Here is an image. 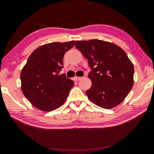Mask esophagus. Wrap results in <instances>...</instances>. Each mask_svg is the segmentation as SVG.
I'll use <instances>...</instances> for the list:
<instances>
[{
    "mask_svg": "<svg viewBox=\"0 0 154 154\" xmlns=\"http://www.w3.org/2000/svg\"><path fill=\"white\" fill-rule=\"evenodd\" d=\"M82 77H74V80L75 81H77H77H79L81 79H82Z\"/></svg>",
    "mask_w": 154,
    "mask_h": 154,
    "instance_id": "obj_1",
    "label": "esophagus"
}]
</instances>
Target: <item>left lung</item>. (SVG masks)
Masks as SVG:
<instances>
[{
    "label": "left lung",
    "instance_id": "obj_1",
    "mask_svg": "<svg viewBox=\"0 0 154 154\" xmlns=\"http://www.w3.org/2000/svg\"><path fill=\"white\" fill-rule=\"evenodd\" d=\"M75 45L92 69L88 98L103 109L119 105L134 85V66L126 52L116 44L98 39L78 41Z\"/></svg>",
    "mask_w": 154,
    "mask_h": 154
}]
</instances>
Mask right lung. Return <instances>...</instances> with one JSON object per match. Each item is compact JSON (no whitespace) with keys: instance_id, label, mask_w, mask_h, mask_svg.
<instances>
[{"instance_id":"add662e5","label":"right lung","mask_w":154,"mask_h":154,"mask_svg":"<svg viewBox=\"0 0 154 154\" xmlns=\"http://www.w3.org/2000/svg\"><path fill=\"white\" fill-rule=\"evenodd\" d=\"M75 41L54 42L36 48L28 58L20 74L21 89L28 101L39 110L49 112L66 100L73 81L59 73L63 57Z\"/></svg>"}]
</instances>
